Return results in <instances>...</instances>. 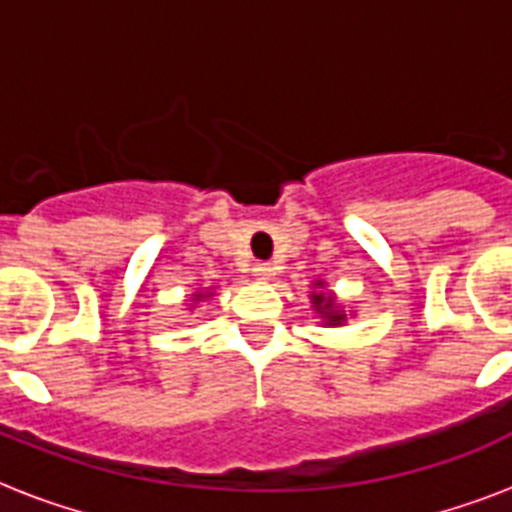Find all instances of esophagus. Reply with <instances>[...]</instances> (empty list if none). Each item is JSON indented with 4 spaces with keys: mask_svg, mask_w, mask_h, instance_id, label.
I'll use <instances>...</instances> for the list:
<instances>
[{
    "mask_svg": "<svg viewBox=\"0 0 512 512\" xmlns=\"http://www.w3.org/2000/svg\"><path fill=\"white\" fill-rule=\"evenodd\" d=\"M252 271H255L257 279H263V281H268V279H273V276H276V268H273L271 263H265V260L255 263V268H252Z\"/></svg>",
    "mask_w": 512,
    "mask_h": 512,
    "instance_id": "obj_1",
    "label": "esophagus"
}]
</instances>
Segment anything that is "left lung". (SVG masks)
<instances>
[{"mask_svg":"<svg viewBox=\"0 0 512 512\" xmlns=\"http://www.w3.org/2000/svg\"><path fill=\"white\" fill-rule=\"evenodd\" d=\"M313 305H316V308H319V311L327 316L329 324H340V321H342V313L332 311V297L313 295Z\"/></svg>","mask_w":512,"mask_h":512,"instance_id":"left-lung-1","label":"left lung"}]
</instances>
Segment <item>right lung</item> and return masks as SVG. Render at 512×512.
<instances>
[{"instance_id":"add662e5","label":"right lung","mask_w":512,"mask_h":512,"mask_svg":"<svg viewBox=\"0 0 512 512\" xmlns=\"http://www.w3.org/2000/svg\"><path fill=\"white\" fill-rule=\"evenodd\" d=\"M201 297H209V295H196V300H201Z\"/></svg>"}]
</instances>
